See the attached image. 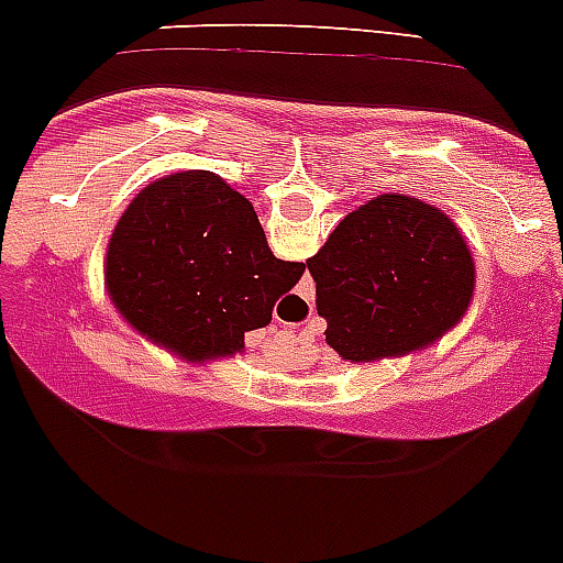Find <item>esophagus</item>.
<instances>
[{
	"label": "esophagus",
	"mask_w": 563,
	"mask_h": 563,
	"mask_svg": "<svg viewBox=\"0 0 563 563\" xmlns=\"http://www.w3.org/2000/svg\"><path fill=\"white\" fill-rule=\"evenodd\" d=\"M280 342L294 344V342H297V336H294V333H288V331H280Z\"/></svg>",
	"instance_id": "34e87169"
}]
</instances>
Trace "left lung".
<instances>
[{
	"mask_svg": "<svg viewBox=\"0 0 563 563\" xmlns=\"http://www.w3.org/2000/svg\"><path fill=\"white\" fill-rule=\"evenodd\" d=\"M306 263L325 342L351 362L427 347L457 325L474 294V261L454 221L404 194L344 216Z\"/></svg>",
	"mask_w": 563,
	"mask_h": 563,
	"instance_id": "1",
	"label": "left lung"
}]
</instances>
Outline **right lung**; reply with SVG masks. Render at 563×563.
<instances>
[{
  "label": "right lung",
  "mask_w": 563,
  "mask_h": 563,
  "mask_svg": "<svg viewBox=\"0 0 563 563\" xmlns=\"http://www.w3.org/2000/svg\"><path fill=\"white\" fill-rule=\"evenodd\" d=\"M306 263L272 255L250 199L210 170L136 194L111 232L106 286L140 333L190 362L232 356L269 325Z\"/></svg>",
  "instance_id": "1"
}]
</instances>
